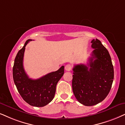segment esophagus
<instances>
[{"label": "esophagus", "mask_w": 125, "mask_h": 125, "mask_svg": "<svg viewBox=\"0 0 125 125\" xmlns=\"http://www.w3.org/2000/svg\"><path fill=\"white\" fill-rule=\"evenodd\" d=\"M72 69V65L71 64H67L65 66V70L66 71H70Z\"/></svg>", "instance_id": "esophagus-1"}]
</instances>
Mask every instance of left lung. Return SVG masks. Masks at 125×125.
<instances>
[{
    "label": "left lung",
    "mask_w": 125,
    "mask_h": 125,
    "mask_svg": "<svg viewBox=\"0 0 125 125\" xmlns=\"http://www.w3.org/2000/svg\"><path fill=\"white\" fill-rule=\"evenodd\" d=\"M91 43L94 50L88 66L77 64L73 69V91L77 100L86 106L97 104L107 97L114 75L108 50L97 39Z\"/></svg>",
    "instance_id": "left-lung-1"
}]
</instances>
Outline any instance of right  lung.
I'll return each instance as SVG.
<instances>
[{"mask_svg": "<svg viewBox=\"0 0 125 125\" xmlns=\"http://www.w3.org/2000/svg\"><path fill=\"white\" fill-rule=\"evenodd\" d=\"M31 40L26 41L17 53L14 60L12 76L17 90L23 100L29 105L41 107L50 103L54 97L56 85L64 74V66L39 79L30 78L25 72L23 59L25 47Z\"/></svg>", "mask_w": 125, "mask_h": 125, "instance_id": "1", "label": "right lung"}]
</instances>
